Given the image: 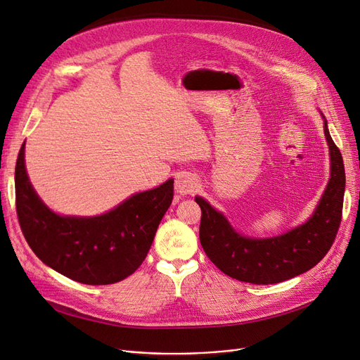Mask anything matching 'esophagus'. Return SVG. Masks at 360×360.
<instances>
[{
    "label": "esophagus",
    "mask_w": 360,
    "mask_h": 360,
    "mask_svg": "<svg viewBox=\"0 0 360 360\" xmlns=\"http://www.w3.org/2000/svg\"><path fill=\"white\" fill-rule=\"evenodd\" d=\"M198 179L191 172H179L176 177V192L180 197H186V195H192L198 188Z\"/></svg>",
    "instance_id": "34e87169"
}]
</instances>
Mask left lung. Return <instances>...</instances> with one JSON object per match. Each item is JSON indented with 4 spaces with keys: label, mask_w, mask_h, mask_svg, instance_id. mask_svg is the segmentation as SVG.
Listing matches in <instances>:
<instances>
[{
    "label": "left lung",
    "mask_w": 360,
    "mask_h": 360,
    "mask_svg": "<svg viewBox=\"0 0 360 360\" xmlns=\"http://www.w3.org/2000/svg\"><path fill=\"white\" fill-rule=\"evenodd\" d=\"M324 135L330 150L328 188L309 219L285 234L270 238L238 234L221 212L204 198L195 197L201 207V246L225 275L257 285L278 284L308 271L329 252L342 217L345 171L341 151L333 143L326 118Z\"/></svg>",
    "instance_id": "1"
}]
</instances>
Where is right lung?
<instances>
[{
	"label": "right lung",
	"mask_w": 360,
	"mask_h": 360,
	"mask_svg": "<svg viewBox=\"0 0 360 360\" xmlns=\"http://www.w3.org/2000/svg\"><path fill=\"white\" fill-rule=\"evenodd\" d=\"M16 212L30 248L58 274L86 285L123 281L143 264L174 197V180L139 192L93 217L60 216L41 202L25 169V143L15 169Z\"/></svg>",
	"instance_id": "1"
}]
</instances>
